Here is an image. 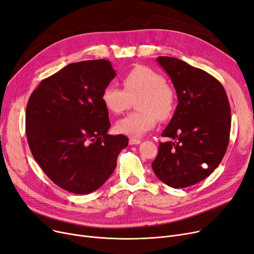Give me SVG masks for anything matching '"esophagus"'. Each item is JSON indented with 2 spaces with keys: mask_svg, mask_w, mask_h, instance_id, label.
Here are the masks:
<instances>
[{
  "mask_svg": "<svg viewBox=\"0 0 254 254\" xmlns=\"http://www.w3.org/2000/svg\"><path fill=\"white\" fill-rule=\"evenodd\" d=\"M128 142H129V144H130V145H138V144H140L142 141H141L140 139H136V138H130Z\"/></svg>",
  "mask_w": 254,
  "mask_h": 254,
  "instance_id": "1",
  "label": "esophagus"
}]
</instances>
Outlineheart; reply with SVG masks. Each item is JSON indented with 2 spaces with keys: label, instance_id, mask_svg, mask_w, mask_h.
I'll use <instances>...</instances> for the list:
<instances>
[{
  "label": "heart",
  "instance_id": "heart-1",
  "mask_svg": "<svg viewBox=\"0 0 254 254\" xmlns=\"http://www.w3.org/2000/svg\"><path fill=\"white\" fill-rule=\"evenodd\" d=\"M166 78L148 66H136L123 78L124 88L114 84L106 85L101 93L105 108L113 114L127 110L131 100L137 98L139 111L132 112L116 124V130L130 137H140L152 129L157 118L168 119L175 107V93Z\"/></svg>",
  "mask_w": 254,
  "mask_h": 254
}]
</instances>
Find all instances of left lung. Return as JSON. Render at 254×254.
I'll use <instances>...</instances> for the list:
<instances>
[{
	"label": "left lung",
	"mask_w": 254,
	"mask_h": 254,
	"mask_svg": "<svg viewBox=\"0 0 254 254\" xmlns=\"http://www.w3.org/2000/svg\"><path fill=\"white\" fill-rule=\"evenodd\" d=\"M177 92L178 105L162 136L152 169L173 189L207 178L222 161L230 141L231 107L218 80L185 62L158 57Z\"/></svg>",
	"instance_id": "left-lung-1"
}]
</instances>
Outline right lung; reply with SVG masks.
<instances>
[{"mask_svg": "<svg viewBox=\"0 0 254 254\" xmlns=\"http://www.w3.org/2000/svg\"><path fill=\"white\" fill-rule=\"evenodd\" d=\"M115 75L106 60L70 64L42 80L29 99L25 131L32 154L66 191L97 190L128 144L126 136L107 134L110 122L101 93Z\"/></svg>", "mask_w": 254, "mask_h": 254, "instance_id": "right-lung-1", "label": "right lung"}]
</instances>
